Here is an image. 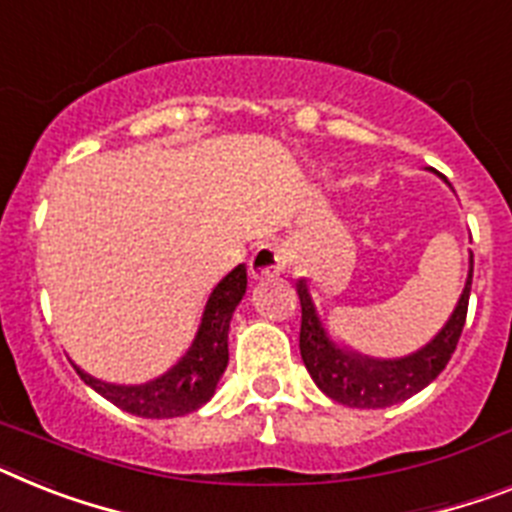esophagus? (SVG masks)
I'll return each mask as SVG.
<instances>
[{"mask_svg":"<svg viewBox=\"0 0 512 512\" xmlns=\"http://www.w3.org/2000/svg\"><path fill=\"white\" fill-rule=\"evenodd\" d=\"M289 265V255H286V249L276 242H265L252 252L249 257V273L252 278H270L283 273Z\"/></svg>","mask_w":512,"mask_h":512,"instance_id":"1","label":"esophagus"}]
</instances>
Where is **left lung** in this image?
<instances>
[{"instance_id":"1","label":"left lung","mask_w":512,"mask_h":512,"mask_svg":"<svg viewBox=\"0 0 512 512\" xmlns=\"http://www.w3.org/2000/svg\"><path fill=\"white\" fill-rule=\"evenodd\" d=\"M471 278H474V257H471L466 289H463L448 325L422 351H416L406 359H393V362L364 359V356L351 354L346 349H338L336 343H330L315 312V304L309 299L307 283L299 281L296 286V294L302 302L299 351H302L304 367L317 388L333 401L354 406V409H385V406L406 401L422 388H427L429 382L448 367L450 356L458 346V338L466 325Z\"/></svg>"}]
</instances>
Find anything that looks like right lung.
Listing matches in <instances>:
<instances>
[{
    "label": "right lung",
    "instance_id": "right-lung-1",
    "mask_svg": "<svg viewBox=\"0 0 512 512\" xmlns=\"http://www.w3.org/2000/svg\"><path fill=\"white\" fill-rule=\"evenodd\" d=\"M244 289H247V270L239 265L210 294L203 325L192 349L182 362L158 380L137 385V388H124V385L93 380L80 369L77 375L106 401L145 419H171V416H184L200 409L203 403L210 401V395L216 393L218 380L229 364V322L236 304L242 302Z\"/></svg>",
    "mask_w": 512,
    "mask_h": 512
}]
</instances>
